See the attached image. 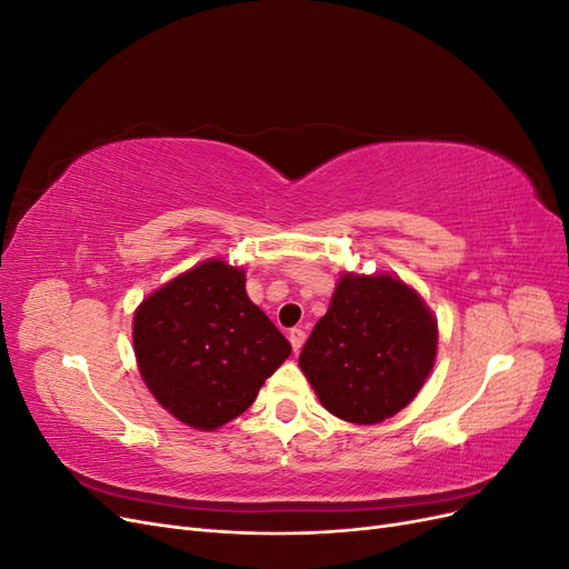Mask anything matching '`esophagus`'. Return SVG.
<instances>
[{
	"mask_svg": "<svg viewBox=\"0 0 569 569\" xmlns=\"http://www.w3.org/2000/svg\"><path fill=\"white\" fill-rule=\"evenodd\" d=\"M287 337L291 341V349H295V353H299L301 347H303V341H306V332L301 330V327H295V330H289Z\"/></svg>",
	"mask_w": 569,
	"mask_h": 569,
	"instance_id": "obj_1",
	"label": "esophagus"
}]
</instances>
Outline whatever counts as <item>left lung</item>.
I'll return each mask as SVG.
<instances>
[{"instance_id": "left-lung-1", "label": "left lung", "mask_w": 569, "mask_h": 569, "mask_svg": "<svg viewBox=\"0 0 569 569\" xmlns=\"http://www.w3.org/2000/svg\"><path fill=\"white\" fill-rule=\"evenodd\" d=\"M439 327L416 289L393 272H341L299 368L325 410L377 425L403 410L435 368Z\"/></svg>"}]
</instances>
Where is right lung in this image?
Instances as JSON below:
<instances>
[{"label": "right lung", "instance_id": "1", "mask_svg": "<svg viewBox=\"0 0 569 569\" xmlns=\"http://www.w3.org/2000/svg\"><path fill=\"white\" fill-rule=\"evenodd\" d=\"M244 287V268L209 258L151 291L132 316V349L147 389L201 432L242 416L291 353Z\"/></svg>", "mask_w": 569, "mask_h": 569}]
</instances>
